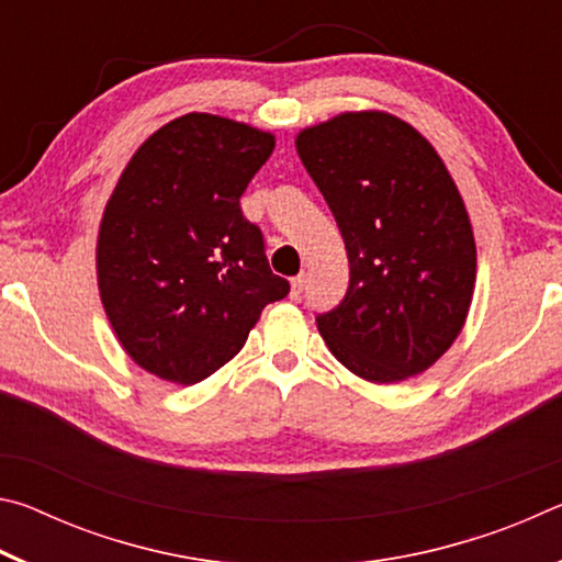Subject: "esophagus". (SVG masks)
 Segmentation results:
<instances>
[{"label":"esophagus","instance_id":"obj_1","mask_svg":"<svg viewBox=\"0 0 562 562\" xmlns=\"http://www.w3.org/2000/svg\"><path fill=\"white\" fill-rule=\"evenodd\" d=\"M302 292H304V274H297V278H292L290 282V297L300 300Z\"/></svg>","mask_w":562,"mask_h":562}]
</instances>
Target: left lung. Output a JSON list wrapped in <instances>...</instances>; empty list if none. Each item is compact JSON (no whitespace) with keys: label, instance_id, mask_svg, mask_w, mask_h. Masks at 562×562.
Here are the masks:
<instances>
[{"label":"left lung","instance_id":"1","mask_svg":"<svg viewBox=\"0 0 562 562\" xmlns=\"http://www.w3.org/2000/svg\"><path fill=\"white\" fill-rule=\"evenodd\" d=\"M297 154L345 237L349 288L317 315L349 372L404 382L453 345L475 284V240L434 146L384 111H347L300 131Z\"/></svg>","mask_w":562,"mask_h":562}]
</instances>
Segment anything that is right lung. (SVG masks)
Instances as JSON below:
<instances>
[{"label":"right lung","mask_w":562,"mask_h":562,"mask_svg":"<svg viewBox=\"0 0 562 562\" xmlns=\"http://www.w3.org/2000/svg\"><path fill=\"white\" fill-rule=\"evenodd\" d=\"M272 148L268 131L186 113L144 140L113 188L97 243L101 302L126 355L158 379L203 382L290 292L240 211Z\"/></svg>","instance_id":"add662e5"}]
</instances>
